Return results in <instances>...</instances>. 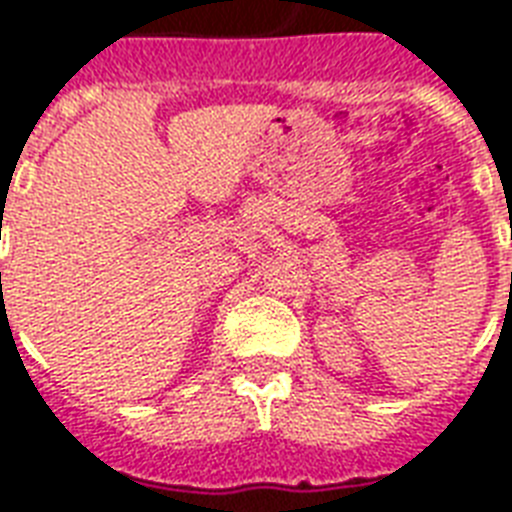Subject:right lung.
I'll return each mask as SVG.
<instances>
[{
	"label": "right lung",
	"instance_id": "right-lung-1",
	"mask_svg": "<svg viewBox=\"0 0 512 512\" xmlns=\"http://www.w3.org/2000/svg\"><path fill=\"white\" fill-rule=\"evenodd\" d=\"M0 276H2V273H0Z\"/></svg>",
	"mask_w": 512,
	"mask_h": 512
}]
</instances>
